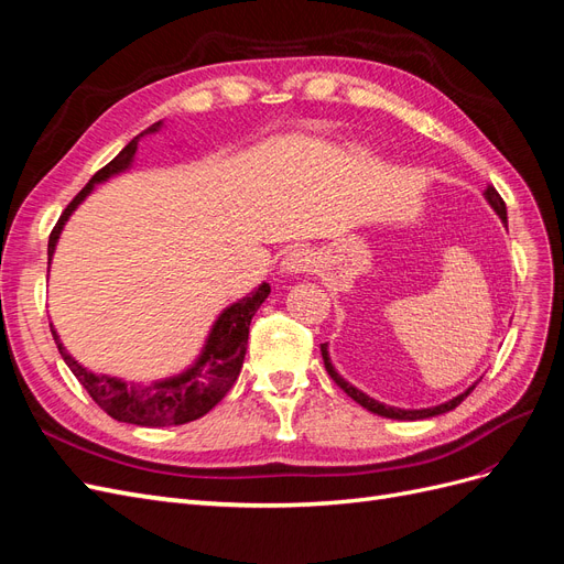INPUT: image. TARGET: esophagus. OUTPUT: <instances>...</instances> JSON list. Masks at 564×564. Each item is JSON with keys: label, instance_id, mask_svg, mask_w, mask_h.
I'll list each match as a JSON object with an SVG mask.
<instances>
[{"label": "esophagus", "instance_id": "esophagus-1", "mask_svg": "<svg viewBox=\"0 0 564 564\" xmlns=\"http://www.w3.org/2000/svg\"><path fill=\"white\" fill-rule=\"evenodd\" d=\"M313 251L305 247H294L289 249L286 256L280 263L282 275H301V272H308L313 268Z\"/></svg>", "mask_w": 564, "mask_h": 564}]
</instances>
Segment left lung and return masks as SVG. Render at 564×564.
<instances>
[{
	"label": "left lung",
	"instance_id": "obj_1",
	"mask_svg": "<svg viewBox=\"0 0 564 564\" xmlns=\"http://www.w3.org/2000/svg\"><path fill=\"white\" fill-rule=\"evenodd\" d=\"M485 199L491 204V209L497 212V216L501 218V224H503V226H508L506 204H503L501 195H499L497 191H494L491 185H489L487 191H485ZM319 350H322L324 367H327L329 377L336 381V386H338V388H344L357 404H362L365 409H369L371 414H379V416H386V419H398V421H421V419H431V416L447 414V412H452V409H456L460 402H464V400L470 395V392H473L475 383L482 379V377H480V379H477L473 386H468L464 392H460V395H456V398H452V400H447V402H442V404H435V406H423V409H400V406H390V404H383V402H379V400H373V398H369V395H367V392H362L360 388H355L352 383H348V381H346L344 377H340V373L334 369V365H332V357H329V346H327V344H322V346H319Z\"/></svg>",
	"mask_w": 564,
	"mask_h": 564
}]
</instances>
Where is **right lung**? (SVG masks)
I'll return each instance as SVG.
<instances>
[{"label": "right lung", "instance_id": "add662e5", "mask_svg": "<svg viewBox=\"0 0 564 564\" xmlns=\"http://www.w3.org/2000/svg\"><path fill=\"white\" fill-rule=\"evenodd\" d=\"M162 127L164 122H155L143 133L135 135V139L129 145H124L112 162H108L100 172H96L91 181L77 193V197L67 204V209L63 212L56 228L51 230L48 237V263L54 259L58 237L67 224V218H70L79 204L94 193V187L98 183H106L112 176L129 172L133 166L135 150H139V141L148 133L162 131ZM268 294L270 284L263 282L256 286L251 294L230 303L226 311H220V315L212 324L209 336L204 340L197 360L181 373H176V377L150 383H133L119 377H110V373H94L87 367H82L75 357L65 350L54 324H51V334H54V340L65 365L70 367V371L84 386V390L94 398V402L112 419L122 423L145 425V429L183 425L214 409L226 398V392L232 388L237 377H240L247 352L249 324L253 313L259 311L261 303L268 299Z\"/></svg>", "mask_w": 564, "mask_h": 564}]
</instances>
